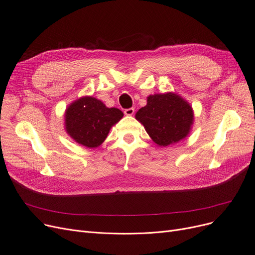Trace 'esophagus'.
I'll list each match as a JSON object with an SVG mask.
<instances>
[{"instance_id": "esophagus-1", "label": "esophagus", "mask_w": 255, "mask_h": 255, "mask_svg": "<svg viewBox=\"0 0 255 255\" xmlns=\"http://www.w3.org/2000/svg\"><path fill=\"white\" fill-rule=\"evenodd\" d=\"M135 112V109L134 108H129V109H126L125 110V114L128 116H131Z\"/></svg>"}]
</instances>
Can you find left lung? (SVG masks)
I'll return each mask as SVG.
<instances>
[{"instance_id":"1","label":"left lung","mask_w":255,"mask_h":255,"mask_svg":"<svg viewBox=\"0 0 255 255\" xmlns=\"http://www.w3.org/2000/svg\"><path fill=\"white\" fill-rule=\"evenodd\" d=\"M136 119L144 126L156 144L168 146L188 136L193 124L191 106L174 93L154 94L147 98Z\"/></svg>"}]
</instances>
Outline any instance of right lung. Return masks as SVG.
Instances as JSON below:
<instances>
[{
  "mask_svg": "<svg viewBox=\"0 0 255 255\" xmlns=\"http://www.w3.org/2000/svg\"><path fill=\"white\" fill-rule=\"evenodd\" d=\"M117 108H107L91 96L72 103L65 112V127L70 137L84 146L98 147L113 125L123 118Z\"/></svg>",
  "mask_w": 255,
  "mask_h": 255,
  "instance_id": "1",
  "label": "right lung"
}]
</instances>
